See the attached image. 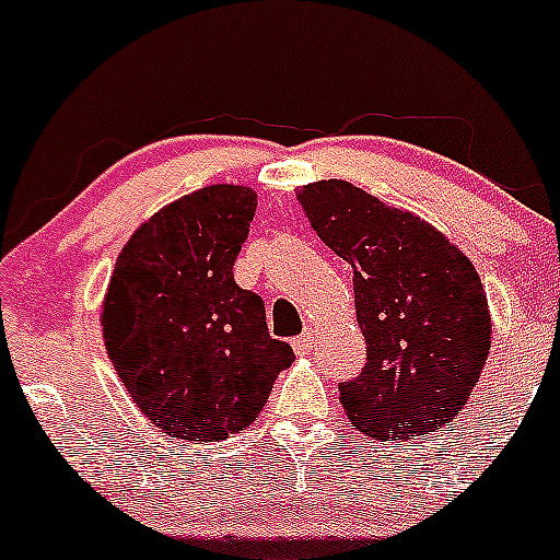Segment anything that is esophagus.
<instances>
[{"label":"esophagus","mask_w":560,"mask_h":560,"mask_svg":"<svg viewBox=\"0 0 560 560\" xmlns=\"http://www.w3.org/2000/svg\"><path fill=\"white\" fill-rule=\"evenodd\" d=\"M312 341H315V334H312V330L306 328L302 336H296V339L291 341V345H293V350H296V354H306V352L312 350Z\"/></svg>","instance_id":"esophagus-1"}]
</instances>
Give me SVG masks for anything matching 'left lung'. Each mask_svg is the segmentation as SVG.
<instances>
[{"mask_svg": "<svg viewBox=\"0 0 560 560\" xmlns=\"http://www.w3.org/2000/svg\"><path fill=\"white\" fill-rule=\"evenodd\" d=\"M296 200L352 267L369 358L339 384L347 417L378 441L441 430L470 398L491 347L489 302L470 258L427 221L347 182H315Z\"/></svg>", "mask_w": 560, "mask_h": 560, "instance_id": "left-lung-1", "label": "left lung"}]
</instances>
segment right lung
Returning a JSON list of instances; mask_svg holds the SVG:
<instances>
[{
	"instance_id": "1",
	"label": "right lung",
	"mask_w": 560,
	"mask_h": 560,
	"mask_svg": "<svg viewBox=\"0 0 560 560\" xmlns=\"http://www.w3.org/2000/svg\"><path fill=\"white\" fill-rule=\"evenodd\" d=\"M256 191L215 184L154 213L114 264L106 352L149 422L176 441H224L248 427L293 363L269 336L261 296L234 282Z\"/></svg>"
}]
</instances>
